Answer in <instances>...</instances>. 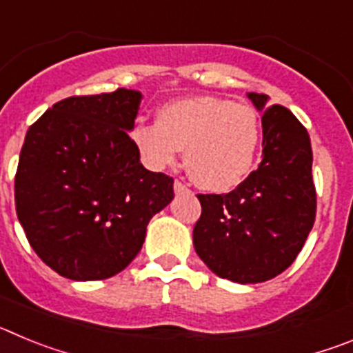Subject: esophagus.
Wrapping results in <instances>:
<instances>
[{
    "label": "esophagus",
    "mask_w": 353,
    "mask_h": 353,
    "mask_svg": "<svg viewBox=\"0 0 353 353\" xmlns=\"http://www.w3.org/2000/svg\"><path fill=\"white\" fill-rule=\"evenodd\" d=\"M174 192H176V194H180V192H185L187 191V185L185 183L182 182V180H174Z\"/></svg>",
    "instance_id": "esophagus-1"
}]
</instances>
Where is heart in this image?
Returning <instances> with one entry per match:
<instances>
[{"label":"heart","mask_w":353,"mask_h":353,"mask_svg":"<svg viewBox=\"0 0 353 353\" xmlns=\"http://www.w3.org/2000/svg\"><path fill=\"white\" fill-rule=\"evenodd\" d=\"M260 118L251 105L219 97H187L162 105L154 123H136L130 141L150 170L173 166L185 148L196 185L230 191L251 173L260 146Z\"/></svg>","instance_id":"1"}]
</instances>
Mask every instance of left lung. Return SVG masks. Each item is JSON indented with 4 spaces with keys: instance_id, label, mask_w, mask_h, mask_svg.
Instances as JSON below:
<instances>
[{
    "instance_id": "left-lung-1",
    "label": "left lung",
    "mask_w": 353,
    "mask_h": 353,
    "mask_svg": "<svg viewBox=\"0 0 353 353\" xmlns=\"http://www.w3.org/2000/svg\"><path fill=\"white\" fill-rule=\"evenodd\" d=\"M261 111L263 157L228 194H198L201 215L192 240L198 256L223 279L263 283L297 258L316 215L310 134L290 109L267 108V95L249 93Z\"/></svg>"
}]
</instances>
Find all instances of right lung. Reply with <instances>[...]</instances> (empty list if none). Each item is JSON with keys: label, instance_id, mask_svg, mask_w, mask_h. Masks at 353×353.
Here are the masks:
<instances>
[{"label": "right lung", "instance_id": "add662e5", "mask_svg": "<svg viewBox=\"0 0 353 353\" xmlns=\"http://www.w3.org/2000/svg\"><path fill=\"white\" fill-rule=\"evenodd\" d=\"M141 93L118 88L56 102L28 129L15 210L40 260L74 281L108 279L136 258L173 179L143 168L127 130Z\"/></svg>", "mask_w": 353, "mask_h": 353}]
</instances>
